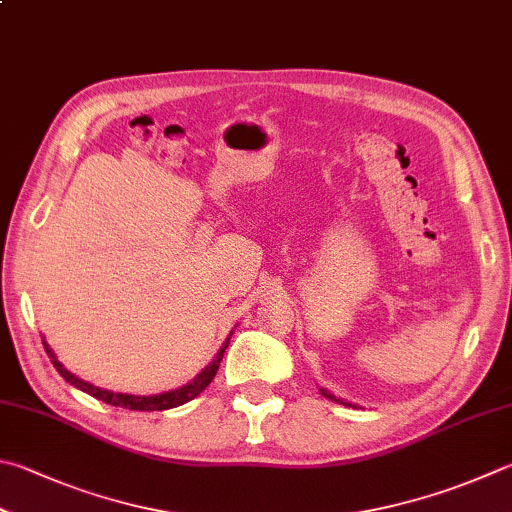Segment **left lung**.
I'll return each instance as SVG.
<instances>
[{
    "mask_svg": "<svg viewBox=\"0 0 512 512\" xmlns=\"http://www.w3.org/2000/svg\"><path fill=\"white\" fill-rule=\"evenodd\" d=\"M323 394H325V397H330V399H334V397H332V394H327V392H323Z\"/></svg>",
    "mask_w": 512,
    "mask_h": 512,
    "instance_id": "8db88e82",
    "label": "left lung"
}]
</instances>
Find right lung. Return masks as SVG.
Returning a JSON list of instances; mask_svg holds the SVG:
<instances>
[{
    "instance_id": "obj_1",
    "label": "right lung",
    "mask_w": 512,
    "mask_h": 512,
    "mask_svg": "<svg viewBox=\"0 0 512 512\" xmlns=\"http://www.w3.org/2000/svg\"><path fill=\"white\" fill-rule=\"evenodd\" d=\"M44 347H46V354L51 356V363L55 365V370L60 372V374L64 376V379L69 381L71 385H75V388H80L82 392L91 394V397L100 399V401H104V403H111V406L129 408V410H140V412H151V410L178 408V406H182V403L196 399L198 394H200L202 390H205L211 381H214V376H216V372H218V368H220V361H223V354H225V350H227V343L223 345V350L218 352L214 363L207 365V368L200 372L198 379H194V383H189V385H185V388H180V390L165 392V394H156V397H133V394H113V392H109V390L95 388V385L86 383V381H82V379H77L75 374H71L69 370H66L64 365L55 359V354H53L51 347L46 345V341H44Z\"/></svg>"
}]
</instances>
